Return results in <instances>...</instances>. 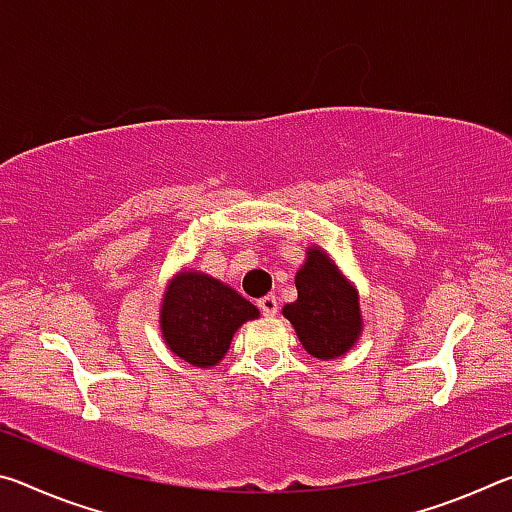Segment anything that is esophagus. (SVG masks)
I'll return each instance as SVG.
<instances>
[{"mask_svg": "<svg viewBox=\"0 0 512 512\" xmlns=\"http://www.w3.org/2000/svg\"><path fill=\"white\" fill-rule=\"evenodd\" d=\"M259 309H262V314H266V316H275L277 314V298L275 296H264V298H259Z\"/></svg>", "mask_w": 512, "mask_h": 512, "instance_id": "esophagus-1", "label": "esophagus"}]
</instances>
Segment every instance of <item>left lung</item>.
I'll list each match as a JSON object with an SVG mask.
<instances>
[{
	"label": "left lung",
	"mask_w": 512,
	"mask_h": 512,
	"mask_svg": "<svg viewBox=\"0 0 512 512\" xmlns=\"http://www.w3.org/2000/svg\"><path fill=\"white\" fill-rule=\"evenodd\" d=\"M298 300L284 305L282 314L296 329L311 357H343L361 336L363 318L359 293L345 280L323 248L307 250L305 266L296 273Z\"/></svg>",
	"instance_id": "left-lung-1"
}]
</instances>
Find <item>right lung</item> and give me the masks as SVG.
<instances>
[{"instance_id": "obj_1", "label": "right lung", "mask_w": 512, "mask_h": 512, "mask_svg": "<svg viewBox=\"0 0 512 512\" xmlns=\"http://www.w3.org/2000/svg\"><path fill=\"white\" fill-rule=\"evenodd\" d=\"M259 309L212 275L180 271L167 284L160 329L167 348L198 368H212L230 348L232 336Z\"/></svg>"}]
</instances>
